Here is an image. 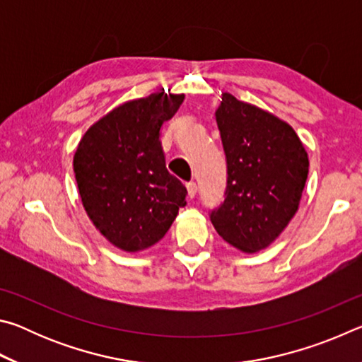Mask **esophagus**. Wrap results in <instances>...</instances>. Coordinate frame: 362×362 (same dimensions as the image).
<instances>
[{"label":"esophagus","mask_w":362,"mask_h":362,"mask_svg":"<svg viewBox=\"0 0 362 362\" xmlns=\"http://www.w3.org/2000/svg\"><path fill=\"white\" fill-rule=\"evenodd\" d=\"M187 189H188V196L189 198H194L196 193H198V185L194 182H188L187 183Z\"/></svg>","instance_id":"esophagus-1"}]
</instances>
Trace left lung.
Wrapping results in <instances>:
<instances>
[{
	"label": "left lung",
	"mask_w": 362,
	"mask_h": 362,
	"mask_svg": "<svg viewBox=\"0 0 362 362\" xmlns=\"http://www.w3.org/2000/svg\"><path fill=\"white\" fill-rule=\"evenodd\" d=\"M226 156L225 201L211 212L223 240L254 254L283 233L298 209L308 155L296 131L228 93L216 112Z\"/></svg>",
	"instance_id": "left-lung-1"
}]
</instances>
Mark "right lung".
<instances>
[{
  "mask_svg": "<svg viewBox=\"0 0 362 362\" xmlns=\"http://www.w3.org/2000/svg\"><path fill=\"white\" fill-rule=\"evenodd\" d=\"M183 97L163 89L113 108L86 131L73 158L89 218L126 252L156 244L187 204V188L168 173L159 140Z\"/></svg>",
  "mask_w": 362,
  "mask_h": 362,
  "instance_id": "1",
  "label": "right lung"
}]
</instances>
